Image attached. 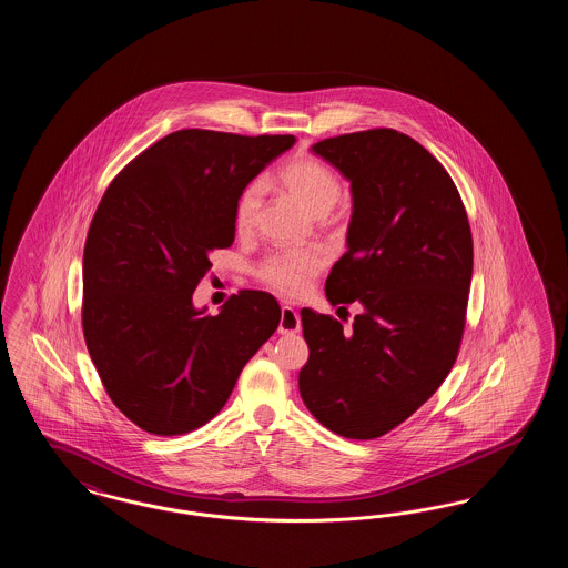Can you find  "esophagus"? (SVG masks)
<instances>
[{"label":"esophagus","mask_w":568,"mask_h":568,"mask_svg":"<svg viewBox=\"0 0 568 568\" xmlns=\"http://www.w3.org/2000/svg\"><path fill=\"white\" fill-rule=\"evenodd\" d=\"M300 329V317H297L296 308L290 304L281 306V322H278V332L281 334H296Z\"/></svg>","instance_id":"34e87169"}]
</instances>
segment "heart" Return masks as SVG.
Returning a JSON list of instances; mask_svg holds the SVG:
<instances>
[{
    "mask_svg": "<svg viewBox=\"0 0 568 568\" xmlns=\"http://www.w3.org/2000/svg\"><path fill=\"white\" fill-rule=\"evenodd\" d=\"M278 185L315 216L325 215L341 200L343 185L336 172L315 158H297L278 170ZM264 200V185L260 181L246 183L234 202V227L241 236L255 230ZM327 255L320 246L281 248L272 251L257 266L255 276L283 296H297L306 292L311 281L324 271Z\"/></svg>",
    "mask_w": 568,
    "mask_h": 568,
    "instance_id": "1",
    "label": "heart"
}]
</instances>
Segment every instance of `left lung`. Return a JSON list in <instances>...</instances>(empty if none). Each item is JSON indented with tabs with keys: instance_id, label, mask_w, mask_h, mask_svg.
<instances>
[{
	"instance_id": "8db88e82",
	"label": "left lung",
	"mask_w": 568,
	"mask_h": 568,
	"mask_svg": "<svg viewBox=\"0 0 568 568\" xmlns=\"http://www.w3.org/2000/svg\"><path fill=\"white\" fill-rule=\"evenodd\" d=\"M315 155L352 183L347 253L325 296L359 302L352 329L302 308L308 362L300 396L327 430L377 438L424 405L458 357L473 236L447 170L389 128L325 138Z\"/></svg>"
}]
</instances>
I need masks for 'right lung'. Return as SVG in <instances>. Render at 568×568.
Segmentation results:
<instances>
[{"instance_id":"right-lung-1","label":"right lung","mask_w":568,"mask_h":568,"mask_svg":"<svg viewBox=\"0 0 568 568\" xmlns=\"http://www.w3.org/2000/svg\"><path fill=\"white\" fill-rule=\"evenodd\" d=\"M294 135L181 130L128 163L82 255V332L110 400L144 433H191L227 403L281 306L243 290L211 317L191 302L209 255L234 243V202Z\"/></svg>"}]
</instances>
